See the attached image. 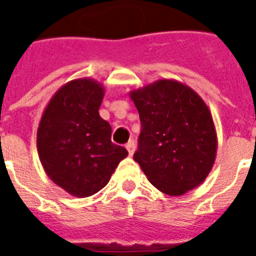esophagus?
Returning <instances> with one entry per match:
<instances>
[{"instance_id":"34e87169","label":"esophagus","mask_w":256,"mask_h":256,"mask_svg":"<svg viewBox=\"0 0 256 256\" xmlns=\"http://www.w3.org/2000/svg\"><path fill=\"white\" fill-rule=\"evenodd\" d=\"M126 148H128V154H130V156H132V154H134V152H136V142H134L132 140H128V144H126Z\"/></svg>"}]
</instances>
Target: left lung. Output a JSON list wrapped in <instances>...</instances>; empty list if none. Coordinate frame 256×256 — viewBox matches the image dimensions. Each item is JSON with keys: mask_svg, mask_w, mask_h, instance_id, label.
<instances>
[{"mask_svg": "<svg viewBox=\"0 0 256 256\" xmlns=\"http://www.w3.org/2000/svg\"><path fill=\"white\" fill-rule=\"evenodd\" d=\"M140 112L138 162L152 186L183 195L207 178L216 156V132L207 104L188 86L160 80L130 92Z\"/></svg>", "mask_w": 256, "mask_h": 256, "instance_id": "obj_1", "label": "left lung"}]
</instances>
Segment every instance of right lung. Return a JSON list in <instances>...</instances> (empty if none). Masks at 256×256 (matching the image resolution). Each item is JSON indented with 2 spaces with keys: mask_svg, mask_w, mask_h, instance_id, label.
Segmentation results:
<instances>
[{
  "mask_svg": "<svg viewBox=\"0 0 256 256\" xmlns=\"http://www.w3.org/2000/svg\"><path fill=\"white\" fill-rule=\"evenodd\" d=\"M104 86L81 78L62 86L46 106L37 132L46 174L69 194L85 198L104 188L128 150L112 142V126L100 116Z\"/></svg>",
  "mask_w": 256,
  "mask_h": 256,
  "instance_id": "add662e5",
  "label": "right lung"
}]
</instances>
